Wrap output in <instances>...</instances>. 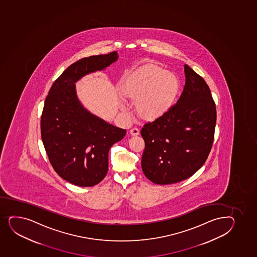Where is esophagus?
I'll return each mask as SVG.
<instances>
[{"label":"esophagus","instance_id":"esophagus-1","mask_svg":"<svg viewBox=\"0 0 257 257\" xmlns=\"http://www.w3.org/2000/svg\"><path fill=\"white\" fill-rule=\"evenodd\" d=\"M130 133L132 136H138L139 135L140 132H139V130H138L137 127H134V128H132V129H131Z\"/></svg>","mask_w":257,"mask_h":257}]
</instances>
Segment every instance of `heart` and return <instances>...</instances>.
Listing matches in <instances>:
<instances>
[{
	"mask_svg": "<svg viewBox=\"0 0 257 257\" xmlns=\"http://www.w3.org/2000/svg\"><path fill=\"white\" fill-rule=\"evenodd\" d=\"M178 88L174 74L155 64H147L127 75L120 90L124 97L135 102V110L139 117L153 119L170 109Z\"/></svg>",
	"mask_w": 257,
	"mask_h": 257,
	"instance_id": "obj_1",
	"label": "heart"
}]
</instances>
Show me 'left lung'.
Listing matches in <instances>:
<instances>
[{
  "mask_svg": "<svg viewBox=\"0 0 257 257\" xmlns=\"http://www.w3.org/2000/svg\"><path fill=\"white\" fill-rule=\"evenodd\" d=\"M185 86L176 104L142 128V169L151 182L172 184L201 168L212 148L216 108L204 79L184 65Z\"/></svg>",
  "mask_w": 257,
  "mask_h": 257,
  "instance_id": "left-lung-1",
  "label": "left lung"
}]
</instances>
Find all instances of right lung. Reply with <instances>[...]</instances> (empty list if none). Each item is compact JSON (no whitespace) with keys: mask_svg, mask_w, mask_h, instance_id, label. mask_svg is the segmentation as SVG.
Listing matches in <instances>:
<instances>
[{"mask_svg":"<svg viewBox=\"0 0 257 257\" xmlns=\"http://www.w3.org/2000/svg\"><path fill=\"white\" fill-rule=\"evenodd\" d=\"M117 58V52H112L76 61L54 81L45 100L42 143L54 171L74 185L99 183L108 172L109 149L126 133L90 113L75 91L80 78L104 69Z\"/></svg>","mask_w":257,"mask_h":257,"instance_id":"add662e5","label":"right lung"}]
</instances>
